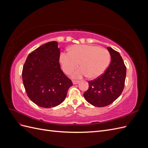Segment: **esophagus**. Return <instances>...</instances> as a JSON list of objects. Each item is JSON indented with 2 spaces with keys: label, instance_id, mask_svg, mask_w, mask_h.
<instances>
[{
  "label": "esophagus",
  "instance_id": "34e87169",
  "mask_svg": "<svg viewBox=\"0 0 148 148\" xmlns=\"http://www.w3.org/2000/svg\"><path fill=\"white\" fill-rule=\"evenodd\" d=\"M72 82H73V84H77L79 83V81H77V80H73Z\"/></svg>",
  "mask_w": 148,
  "mask_h": 148
}]
</instances>
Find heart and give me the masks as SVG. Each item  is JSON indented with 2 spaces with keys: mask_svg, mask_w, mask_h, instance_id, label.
I'll list each match as a JSON object with an SVG mask.
<instances>
[{
  "mask_svg": "<svg viewBox=\"0 0 148 148\" xmlns=\"http://www.w3.org/2000/svg\"><path fill=\"white\" fill-rule=\"evenodd\" d=\"M110 62V52L97 46L74 45L70 48V52H63L60 55L62 69L66 74L77 69L80 63L82 69L73 73L74 78L86 75L89 78L99 77L106 70Z\"/></svg>",
  "mask_w": 148,
  "mask_h": 148,
  "instance_id": "1",
  "label": "heart"
}]
</instances>
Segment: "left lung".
Instances as JSON below:
<instances>
[{
	"mask_svg": "<svg viewBox=\"0 0 148 148\" xmlns=\"http://www.w3.org/2000/svg\"><path fill=\"white\" fill-rule=\"evenodd\" d=\"M111 57L110 64L104 73L89 81V88L83 96L89 104L105 107L112 104L122 94L125 86L127 69L120 53L107 47Z\"/></svg>",
	"mask_w": 148,
	"mask_h": 148,
	"instance_id": "obj_1",
	"label": "left lung"
}]
</instances>
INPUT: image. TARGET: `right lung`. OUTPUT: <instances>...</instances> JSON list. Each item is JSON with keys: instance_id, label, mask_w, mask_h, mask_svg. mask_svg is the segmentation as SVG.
Listing matches in <instances>:
<instances>
[{"instance_id": "1", "label": "right lung", "mask_w": 148, "mask_h": 148, "mask_svg": "<svg viewBox=\"0 0 148 148\" xmlns=\"http://www.w3.org/2000/svg\"><path fill=\"white\" fill-rule=\"evenodd\" d=\"M58 42L46 43L31 52L22 70L27 96L34 104L44 108L56 107L64 101L73 85L59 64Z\"/></svg>"}]
</instances>
